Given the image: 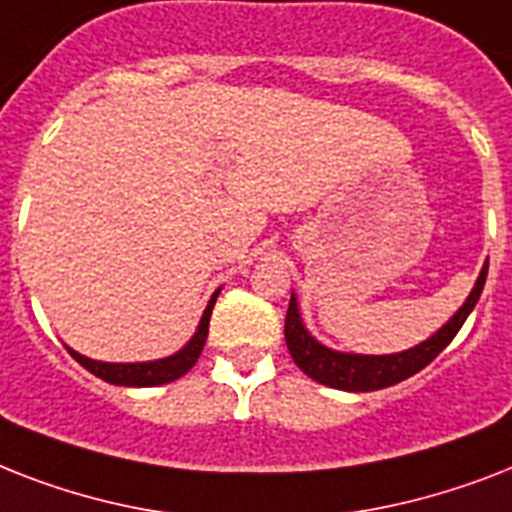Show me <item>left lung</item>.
<instances>
[{
    "label": "left lung",
    "mask_w": 512,
    "mask_h": 512,
    "mask_svg": "<svg viewBox=\"0 0 512 512\" xmlns=\"http://www.w3.org/2000/svg\"><path fill=\"white\" fill-rule=\"evenodd\" d=\"M486 273H489V260L481 268V276H478L476 287H473L470 297L465 300V305L454 313L452 319L446 321L444 327L438 329L436 335L420 342L417 348L404 350V353H390V356H356V353H337V350L324 348L321 342H316L305 332L300 313H297L295 297H292L289 300L287 321H284L287 348L292 358H295V364L311 380L329 385V388L364 393V390H380L388 388V385H396V382L406 380V377H412L420 369H425L454 340V335L460 332L470 311L476 308L478 297L484 292Z\"/></svg>",
    "instance_id": "left-lung-1"
}]
</instances>
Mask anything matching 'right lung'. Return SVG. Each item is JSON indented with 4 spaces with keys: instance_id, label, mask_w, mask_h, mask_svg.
Returning <instances> with one entry per match:
<instances>
[{
    "instance_id": "1",
    "label": "right lung",
    "mask_w": 512,
    "mask_h": 512,
    "mask_svg": "<svg viewBox=\"0 0 512 512\" xmlns=\"http://www.w3.org/2000/svg\"><path fill=\"white\" fill-rule=\"evenodd\" d=\"M215 297L217 292L209 300L207 311L201 316L199 329L196 335L191 337V342L185 345L183 350H177L175 356L170 358H159V361H148V364H103V361H92V358L76 353V350H68L71 356L84 366L90 369L95 377L106 382H114V385H127V388H154V385H164V382H172L177 377H183L193 364L196 358L201 356L204 350V342H207L209 332V316H212V308H215Z\"/></svg>"
}]
</instances>
